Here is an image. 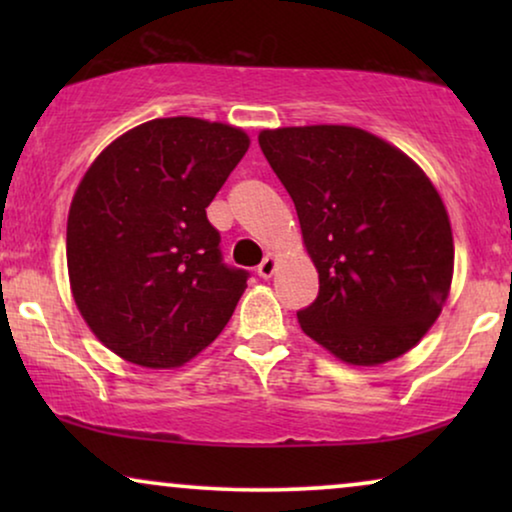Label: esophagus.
<instances>
[{
  "mask_svg": "<svg viewBox=\"0 0 512 512\" xmlns=\"http://www.w3.org/2000/svg\"><path fill=\"white\" fill-rule=\"evenodd\" d=\"M275 270H277V256L275 254H268V256L263 258V263L258 265V277L270 279L272 275H275Z\"/></svg>",
  "mask_w": 512,
  "mask_h": 512,
  "instance_id": "1",
  "label": "esophagus"
}]
</instances>
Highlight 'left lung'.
<instances>
[{
    "label": "left lung",
    "instance_id": "8db88e82",
    "mask_svg": "<svg viewBox=\"0 0 512 512\" xmlns=\"http://www.w3.org/2000/svg\"><path fill=\"white\" fill-rule=\"evenodd\" d=\"M263 156L296 205L319 296L305 335L347 366H380L429 333L450 296L445 202L394 144L354 125L261 130Z\"/></svg>",
    "mask_w": 512,
    "mask_h": 512
}]
</instances>
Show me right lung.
Returning a JSON list of instances; mask_svg holds the SVG:
<instances>
[{
    "label": "right lung",
    "instance_id": "1",
    "mask_svg": "<svg viewBox=\"0 0 512 512\" xmlns=\"http://www.w3.org/2000/svg\"><path fill=\"white\" fill-rule=\"evenodd\" d=\"M251 139L193 116L116 137L76 186L67 216L69 289L95 338L142 368H179L212 345L247 289L221 263L209 202Z\"/></svg>",
    "mask_w": 512,
    "mask_h": 512
}]
</instances>
